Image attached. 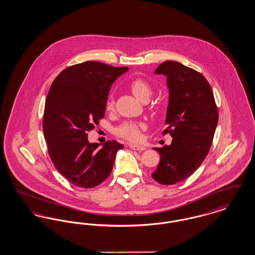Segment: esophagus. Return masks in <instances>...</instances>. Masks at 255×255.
<instances>
[{
	"mask_svg": "<svg viewBox=\"0 0 255 255\" xmlns=\"http://www.w3.org/2000/svg\"><path fill=\"white\" fill-rule=\"evenodd\" d=\"M129 147H130L132 150H134V151H139V152L144 151L146 149L144 146L135 145V144H129Z\"/></svg>",
	"mask_w": 255,
	"mask_h": 255,
	"instance_id": "obj_1",
	"label": "esophagus"
}]
</instances>
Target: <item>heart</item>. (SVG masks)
Masks as SVG:
<instances>
[{
  "label": "heart",
  "instance_id": "heart-1",
  "mask_svg": "<svg viewBox=\"0 0 255 255\" xmlns=\"http://www.w3.org/2000/svg\"><path fill=\"white\" fill-rule=\"evenodd\" d=\"M130 90L132 91L133 96L142 102L147 101L153 93L152 86L145 80L140 78L134 79L131 82ZM114 107H115V99L114 97H110L106 102V109L112 111L114 109ZM143 128H144V124L139 122H125L117 128L116 133L126 139H129L132 141H138L141 138L140 131Z\"/></svg>",
  "mask_w": 255,
  "mask_h": 255
}]
</instances>
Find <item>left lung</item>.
Returning <instances> with one entry per match:
<instances>
[{
	"mask_svg": "<svg viewBox=\"0 0 255 255\" xmlns=\"http://www.w3.org/2000/svg\"><path fill=\"white\" fill-rule=\"evenodd\" d=\"M167 77L169 102L163 133L170 145L154 148L160 161L152 178L169 185L184 181L203 163L218 123V110L205 76L176 61H165L155 70Z\"/></svg>",
	"mask_w": 255,
	"mask_h": 255,
	"instance_id": "obj_1",
	"label": "left lung"
}]
</instances>
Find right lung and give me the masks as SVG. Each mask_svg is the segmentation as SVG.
<instances>
[{
  "mask_svg": "<svg viewBox=\"0 0 255 255\" xmlns=\"http://www.w3.org/2000/svg\"><path fill=\"white\" fill-rule=\"evenodd\" d=\"M128 67L87 61L62 71L46 98L43 131L49 157L69 182L93 188L109 177L123 145L108 140L101 149L90 143L88 132L104 118L112 84Z\"/></svg>",
  "mask_w": 255,
  "mask_h": 255,
  "instance_id": "1",
  "label": "right lung"
}]
</instances>
